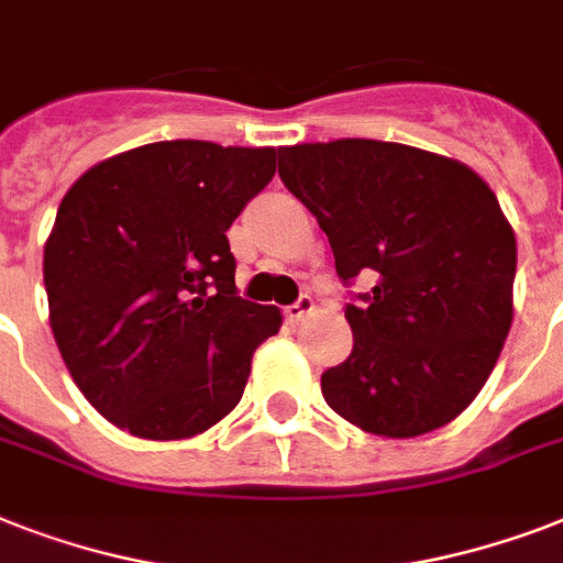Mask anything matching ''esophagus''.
<instances>
[{
	"label": "esophagus",
	"mask_w": 563,
	"mask_h": 563,
	"mask_svg": "<svg viewBox=\"0 0 563 563\" xmlns=\"http://www.w3.org/2000/svg\"><path fill=\"white\" fill-rule=\"evenodd\" d=\"M312 309H316L312 298H309V295H300L295 303H289V307L283 309V318H286L289 324H298V321H303V318H307Z\"/></svg>",
	"instance_id": "esophagus-1"
}]
</instances>
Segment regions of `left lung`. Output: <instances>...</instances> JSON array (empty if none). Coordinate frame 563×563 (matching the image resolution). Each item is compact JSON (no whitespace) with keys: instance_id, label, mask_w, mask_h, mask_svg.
<instances>
[{"instance_id":"left-lung-1","label":"left lung","mask_w":563,"mask_h":563,"mask_svg":"<svg viewBox=\"0 0 563 563\" xmlns=\"http://www.w3.org/2000/svg\"><path fill=\"white\" fill-rule=\"evenodd\" d=\"M280 180L330 239L351 295V356L321 374L330 409L415 438L462 415L511 330L517 242L467 166L411 145L335 140L280 148Z\"/></svg>"}]
</instances>
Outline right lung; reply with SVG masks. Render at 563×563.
Masks as SVG:
<instances>
[{
  "label": "right lung",
  "mask_w": 563,
  "mask_h": 563,
  "mask_svg": "<svg viewBox=\"0 0 563 563\" xmlns=\"http://www.w3.org/2000/svg\"><path fill=\"white\" fill-rule=\"evenodd\" d=\"M274 148L140 145L92 166L43 251L48 321L75 385L119 429L175 441L219 423L280 312L239 298L228 228Z\"/></svg>",
  "instance_id": "obj_1"
}]
</instances>
